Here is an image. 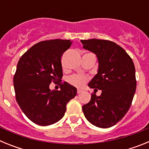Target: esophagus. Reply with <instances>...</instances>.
Listing matches in <instances>:
<instances>
[{"label": "esophagus", "mask_w": 149, "mask_h": 149, "mask_svg": "<svg viewBox=\"0 0 149 149\" xmlns=\"http://www.w3.org/2000/svg\"><path fill=\"white\" fill-rule=\"evenodd\" d=\"M77 94H81V93H83V90L82 89H77Z\"/></svg>", "instance_id": "1"}]
</instances>
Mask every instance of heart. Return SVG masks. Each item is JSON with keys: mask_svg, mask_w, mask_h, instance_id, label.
Returning <instances> with one entry per match:
<instances>
[{"mask_svg": "<svg viewBox=\"0 0 149 149\" xmlns=\"http://www.w3.org/2000/svg\"><path fill=\"white\" fill-rule=\"evenodd\" d=\"M86 80H87V77L86 76L80 75V74H74V75L71 76L68 78V82L72 84V85H74V86L81 87L84 85V83L86 82Z\"/></svg>", "mask_w": 149, "mask_h": 149, "instance_id": "heart-1", "label": "heart"}]
</instances>
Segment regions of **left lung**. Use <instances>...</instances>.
<instances>
[{
	"mask_svg": "<svg viewBox=\"0 0 149 149\" xmlns=\"http://www.w3.org/2000/svg\"><path fill=\"white\" fill-rule=\"evenodd\" d=\"M84 49L96 55L98 73L88 86L101 90V95H91L89 103L82 107L84 116L93 125L107 128L115 125L128 111L136 81L135 67L126 51L108 40H81Z\"/></svg>",
	"mask_w": 149,
	"mask_h": 149,
	"instance_id": "8db88e82",
	"label": "left lung"
}]
</instances>
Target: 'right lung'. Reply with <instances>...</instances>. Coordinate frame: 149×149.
Here are the masks:
<instances>
[{"label": "right lung", "instance_id": "add662e5", "mask_svg": "<svg viewBox=\"0 0 149 149\" xmlns=\"http://www.w3.org/2000/svg\"><path fill=\"white\" fill-rule=\"evenodd\" d=\"M70 39H52L34 45L17 64L13 84L15 98L30 120L50 125L65 115L66 104L77 95V89L67 82L60 90H51V81L63 77L61 56L70 48Z\"/></svg>", "mask_w": 149, "mask_h": 149}]
</instances>
